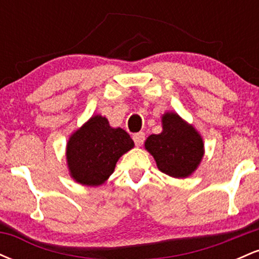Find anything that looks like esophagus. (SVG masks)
Masks as SVG:
<instances>
[{"label": "esophagus", "instance_id": "esophagus-1", "mask_svg": "<svg viewBox=\"0 0 259 259\" xmlns=\"http://www.w3.org/2000/svg\"><path fill=\"white\" fill-rule=\"evenodd\" d=\"M134 142H135L136 146H141L145 141V133H138V134H134L133 136Z\"/></svg>", "mask_w": 259, "mask_h": 259}]
</instances>
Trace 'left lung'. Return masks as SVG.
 <instances>
[{
	"label": "left lung",
	"instance_id": "1",
	"mask_svg": "<svg viewBox=\"0 0 259 259\" xmlns=\"http://www.w3.org/2000/svg\"><path fill=\"white\" fill-rule=\"evenodd\" d=\"M145 148L162 173L177 179L194 174L204 154L201 134L175 112L162 115V133L148 136Z\"/></svg>",
	"mask_w": 259,
	"mask_h": 259
}]
</instances>
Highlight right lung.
Listing matches in <instances>:
<instances>
[{
    "label": "right lung",
    "mask_w": 259,
    "mask_h": 259,
    "mask_svg": "<svg viewBox=\"0 0 259 259\" xmlns=\"http://www.w3.org/2000/svg\"><path fill=\"white\" fill-rule=\"evenodd\" d=\"M135 144L121 127H112L106 117H92L67 142L65 158L70 178L86 186H100L114 171L118 159Z\"/></svg>",
    "instance_id": "right-lung-1"
}]
</instances>
